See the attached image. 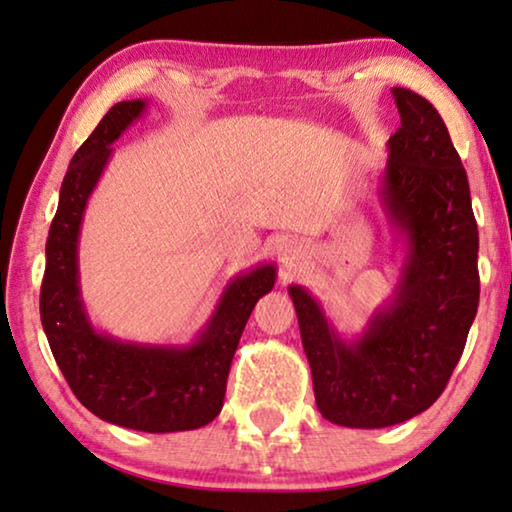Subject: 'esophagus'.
I'll return each mask as SVG.
<instances>
[{"mask_svg":"<svg viewBox=\"0 0 512 512\" xmlns=\"http://www.w3.org/2000/svg\"><path fill=\"white\" fill-rule=\"evenodd\" d=\"M287 255H292V248H289V253Z\"/></svg>","mask_w":512,"mask_h":512,"instance_id":"obj_1","label":"esophagus"}]
</instances>
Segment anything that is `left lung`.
Instances as JSON below:
<instances>
[{
    "instance_id": "left-lung-1",
    "label": "left lung",
    "mask_w": 512,
    "mask_h": 512,
    "mask_svg": "<svg viewBox=\"0 0 512 512\" xmlns=\"http://www.w3.org/2000/svg\"><path fill=\"white\" fill-rule=\"evenodd\" d=\"M400 131L388 140L379 204L400 248L395 287L361 333L342 335L301 285L299 317L315 402L326 421L377 430L430 409L451 379L480 296L469 179L430 101L393 87Z\"/></svg>"
}]
</instances>
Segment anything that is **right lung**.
Instances as JSON below:
<instances>
[{
  "instance_id": "right-lung-1",
  "label": "right lung",
  "mask_w": 512,
  "mask_h": 512,
  "mask_svg": "<svg viewBox=\"0 0 512 512\" xmlns=\"http://www.w3.org/2000/svg\"><path fill=\"white\" fill-rule=\"evenodd\" d=\"M147 108V98L112 105L68 165L45 243L41 322L61 375L91 414L128 430L165 434L197 430L220 414L241 333L278 271L262 262L234 276L207 324L183 345L119 340L96 329L80 289L82 220L112 144Z\"/></svg>"
}]
</instances>
